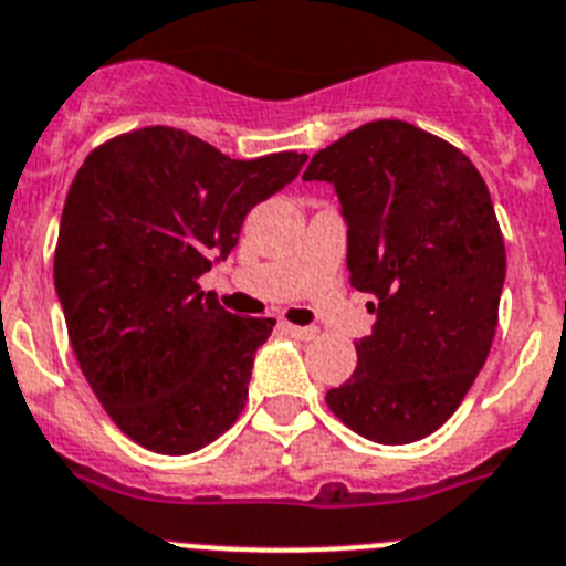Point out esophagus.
Wrapping results in <instances>:
<instances>
[{
  "mask_svg": "<svg viewBox=\"0 0 566 566\" xmlns=\"http://www.w3.org/2000/svg\"><path fill=\"white\" fill-rule=\"evenodd\" d=\"M284 331L290 333V336L302 338V342H311V338H316V327H298V324H284Z\"/></svg>",
  "mask_w": 566,
  "mask_h": 566,
  "instance_id": "obj_1",
  "label": "esophagus"
}]
</instances>
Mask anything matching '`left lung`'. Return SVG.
I'll return each mask as SVG.
<instances>
[{"mask_svg":"<svg viewBox=\"0 0 566 566\" xmlns=\"http://www.w3.org/2000/svg\"><path fill=\"white\" fill-rule=\"evenodd\" d=\"M331 181L347 224L350 284L373 333L327 405L378 444L439 430L488 361L507 253L490 190L459 147L399 119L356 127L302 176Z\"/></svg>","mask_w":566,"mask_h":566,"instance_id":"left-lung-1","label":"left lung"}]
</instances>
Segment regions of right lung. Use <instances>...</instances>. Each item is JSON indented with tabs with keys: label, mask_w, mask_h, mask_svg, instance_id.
<instances>
[{
	"label": "right lung",
	"mask_w": 566,
	"mask_h": 566,
	"mask_svg": "<svg viewBox=\"0 0 566 566\" xmlns=\"http://www.w3.org/2000/svg\"><path fill=\"white\" fill-rule=\"evenodd\" d=\"M304 154L239 161L176 127H142L78 167L53 279L78 367L136 444L185 455L233 427L276 318L235 316L199 287L244 216Z\"/></svg>",
	"instance_id": "1"
}]
</instances>
